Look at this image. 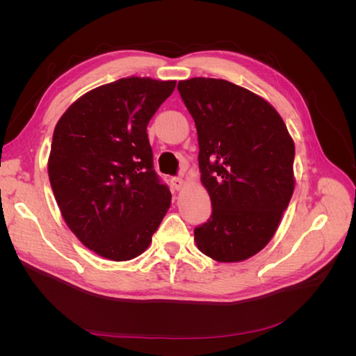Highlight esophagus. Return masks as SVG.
<instances>
[{
    "label": "esophagus",
    "mask_w": 356,
    "mask_h": 356,
    "mask_svg": "<svg viewBox=\"0 0 356 356\" xmlns=\"http://www.w3.org/2000/svg\"><path fill=\"white\" fill-rule=\"evenodd\" d=\"M170 186L174 187L175 190H181L182 187H184V181H182L179 177H172L170 178Z\"/></svg>",
    "instance_id": "34e87169"
}]
</instances>
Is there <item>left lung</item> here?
Here are the masks:
<instances>
[{"instance_id":"left-lung-1","label":"left lung","mask_w":356,"mask_h":356,"mask_svg":"<svg viewBox=\"0 0 356 356\" xmlns=\"http://www.w3.org/2000/svg\"><path fill=\"white\" fill-rule=\"evenodd\" d=\"M178 92L195 118L212 204L195 229L197 248L220 263L246 260L273 238L293 196V139L273 106L241 86L196 77Z\"/></svg>"}]
</instances>
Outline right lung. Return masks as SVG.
Masks as SVG:
<instances>
[{
	"instance_id": "obj_1",
	"label": "right lung",
	"mask_w": 356,
	"mask_h": 356,
	"mask_svg": "<svg viewBox=\"0 0 356 356\" xmlns=\"http://www.w3.org/2000/svg\"><path fill=\"white\" fill-rule=\"evenodd\" d=\"M175 83L129 77L99 86L75 101L53 132L49 178L62 217L108 260L143 254L170 207L147 126Z\"/></svg>"
}]
</instances>
